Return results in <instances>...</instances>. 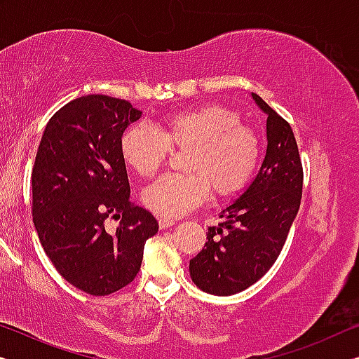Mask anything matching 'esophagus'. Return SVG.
I'll return each instance as SVG.
<instances>
[{"label": "esophagus", "mask_w": 359, "mask_h": 359, "mask_svg": "<svg viewBox=\"0 0 359 359\" xmlns=\"http://www.w3.org/2000/svg\"><path fill=\"white\" fill-rule=\"evenodd\" d=\"M174 224H175L174 219H169V217H159V229H161V231H165V229L172 227Z\"/></svg>", "instance_id": "esophagus-1"}]
</instances>
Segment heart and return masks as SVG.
<instances>
[{"label":"heart","instance_id":"heart-1","mask_svg":"<svg viewBox=\"0 0 359 359\" xmlns=\"http://www.w3.org/2000/svg\"><path fill=\"white\" fill-rule=\"evenodd\" d=\"M237 112L224 106L201 108L168 116L161 126L135 124L121 138L126 163L143 177L161 169L172 148H189V174H165L143 191V203L159 216L179 217L210 196H231L248 184L261 156L253 128L240 124Z\"/></svg>","mask_w":359,"mask_h":359}]
</instances>
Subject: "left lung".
<instances>
[{
	"label": "left lung",
	"mask_w": 359,
	"mask_h": 359,
	"mask_svg": "<svg viewBox=\"0 0 359 359\" xmlns=\"http://www.w3.org/2000/svg\"><path fill=\"white\" fill-rule=\"evenodd\" d=\"M251 98L267 116L263 164L221 211L224 222L208 227L205 248L190 259L191 280L211 295L247 290L271 269L302 201L303 169L292 127L261 96L251 93Z\"/></svg>",
	"instance_id": "left-lung-1"
}]
</instances>
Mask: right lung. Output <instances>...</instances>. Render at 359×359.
<instances>
[{"mask_svg": "<svg viewBox=\"0 0 359 359\" xmlns=\"http://www.w3.org/2000/svg\"><path fill=\"white\" fill-rule=\"evenodd\" d=\"M140 117L126 100L80 96L51 117L36 151L32 214L41 247L64 279L95 297L135 279L159 229L151 212L132 205L121 151L126 128Z\"/></svg>", "mask_w": 359, "mask_h": 359, "instance_id": "1", "label": "right lung"}]
</instances>
